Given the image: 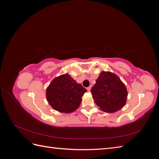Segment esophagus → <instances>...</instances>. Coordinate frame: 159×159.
Returning a JSON list of instances; mask_svg holds the SVG:
<instances>
[{
    "label": "esophagus",
    "mask_w": 159,
    "mask_h": 159,
    "mask_svg": "<svg viewBox=\"0 0 159 159\" xmlns=\"http://www.w3.org/2000/svg\"><path fill=\"white\" fill-rule=\"evenodd\" d=\"M91 86H89V87L87 88V90H88V91H91Z\"/></svg>",
    "instance_id": "esophagus-1"
}]
</instances>
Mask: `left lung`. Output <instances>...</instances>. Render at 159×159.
<instances>
[{
    "label": "left lung",
    "mask_w": 159,
    "mask_h": 159,
    "mask_svg": "<svg viewBox=\"0 0 159 159\" xmlns=\"http://www.w3.org/2000/svg\"><path fill=\"white\" fill-rule=\"evenodd\" d=\"M95 103L104 112L118 111L126 104L128 92L119 76L111 71H102L91 89Z\"/></svg>",
    "instance_id": "1"
}]
</instances>
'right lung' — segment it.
Instances as JSON below:
<instances>
[{
  "mask_svg": "<svg viewBox=\"0 0 159 159\" xmlns=\"http://www.w3.org/2000/svg\"><path fill=\"white\" fill-rule=\"evenodd\" d=\"M87 90L68 74L56 77L46 90V97L50 106L57 111L70 113L81 103V97Z\"/></svg>",
  "mask_w": 159,
  "mask_h": 159,
  "instance_id": "obj_1",
  "label": "right lung"
}]
</instances>
